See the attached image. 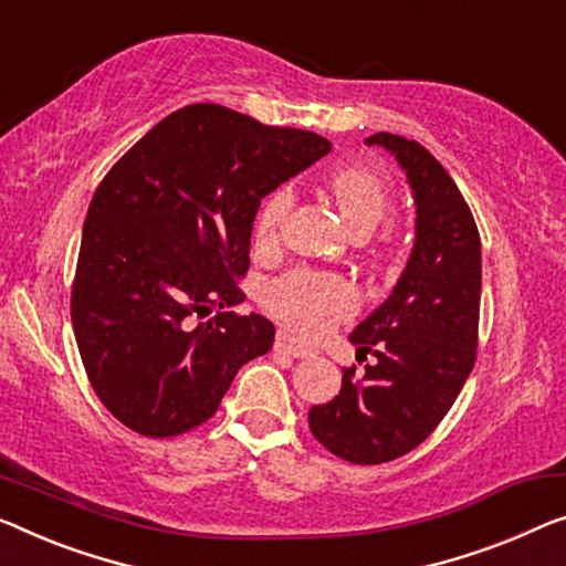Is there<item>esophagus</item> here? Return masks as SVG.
<instances>
[{
  "label": "esophagus",
  "instance_id": "esophagus-1",
  "mask_svg": "<svg viewBox=\"0 0 566 566\" xmlns=\"http://www.w3.org/2000/svg\"><path fill=\"white\" fill-rule=\"evenodd\" d=\"M274 350L286 353V356H292V358H310V356H315V353H312V348H307L305 343L294 340L290 333H276Z\"/></svg>",
  "mask_w": 566,
  "mask_h": 566
}]
</instances>
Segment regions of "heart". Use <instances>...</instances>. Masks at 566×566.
Here are the masks:
<instances>
[{"mask_svg": "<svg viewBox=\"0 0 566 566\" xmlns=\"http://www.w3.org/2000/svg\"><path fill=\"white\" fill-rule=\"evenodd\" d=\"M327 188L356 233H368L386 216L391 206V185L376 170L360 165L337 167L327 177ZM294 206L290 185L276 188L264 200L256 226L254 243L259 251H272L282 239V226ZM264 307L274 319L290 331L317 337L333 331L337 323L348 319L358 310V294L340 274L315 272V269H294L266 286Z\"/></svg>", "mask_w": 566, "mask_h": 566, "instance_id": "1", "label": "heart"}]
</instances>
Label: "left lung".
Returning a JSON list of instances; mask_svg holds the SVG:
<instances>
[{"mask_svg":"<svg viewBox=\"0 0 566 566\" xmlns=\"http://www.w3.org/2000/svg\"><path fill=\"white\" fill-rule=\"evenodd\" d=\"M366 145L394 151L417 206V241L391 297L350 335L366 374L343 370L340 394L310 409L315 440L353 465H381L434 432L465 386L478 353L480 233L470 206L434 155L378 132Z\"/></svg>","mask_w":566,"mask_h":566,"instance_id":"obj_1","label":"left lung"}]
</instances>
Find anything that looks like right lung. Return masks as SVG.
Returning a JSON list of instances; mask_svg holds the SVG:
<instances>
[{"label": "right lung", "instance_id": "right-lung-1", "mask_svg": "<svg viewBox=\"0 0 566 566\" xmlns=\"http://www.w3.org/2000/svg\"><path fill=\"white\" fill-rule=\"evenodd\" d=\"M327 151L319 134L192 104L106 172L83 223L71 319L88 381L124 427L190 432L272 348L266 317L226 310L247 297L261 198Z\"/></svg>", "mask_w": 566, "mask_h": 566}]
</instances>
